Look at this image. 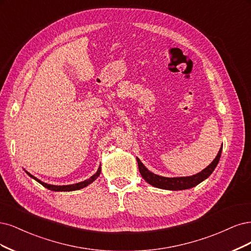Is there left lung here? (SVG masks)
Wrapping results in <instances>:
<instances>
[{
    "instance_id": "1",
    "label": "left lung",
    "mask_w": 251,
    "mask_h": 251,
    "mask_svg": "<svg viewBox=\"0 0 251 251\" xmlns=\"http://www.w3.org/2000/svg\"><path fill=\"white\" fill-rule=\"evenodd\" d=\"M222 148H220L219 152L216 156V158L212 161L209 166H207L205 169L202 170L201 172L193 175V176H187V177H164L159 176L154 173L150 172L149 170L143 165L142 161L136 157L137 165H139L140 173L143 178L146 180L149 184L153 185V187L158 188V189H164V190H171V191H179V190H187L191 189L195 185L199 184L200 182L206 179L207 177L213 173L215 168L217 167L218 163H219V159L221 156Z\"/></svg>"
}]
</instances>
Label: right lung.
<instances>
[{"instance_id":"right-lung-1","label":"right lung","mask_w":251,"mask_h":251,"mask_svg":"<svg viewBox=\"0 0 251 251\" xmlns=\"http://www.w3.org/2000/svg\"><path fill=\"white\" fill-rule=\"evenodd\" d=\"M26 173L31 177V178L35 179L37 182H39L42 185H44L45 188H47L48 190H51V191H55V192H70V191H76V190H80V189H83L85 187H87L88 184H91L93 181H95L97 178H98L100 173H101V167H99L98 171H97L91 178H88L84 181H81V182H78V183H75V184H68V185H53V184H49V183H46V182H43L40 181L39 179H37L36 177H34L33 175H31L29 172L26 171Z\"/></svg>"}]
</instances>
